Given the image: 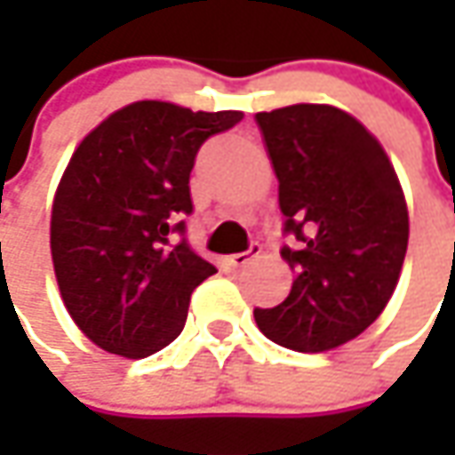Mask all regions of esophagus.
Instances as JSON below:
<instances>
[{
    "label": "esophagus",
    "instance_id": "obj_1",
    "mask_svg": "<svg viewBox=\"0 0 455 455\" xmlns=\"http://www.w3.org/2000/svg\"><path fill=\"white\" fill-rule=\"evenodd\" d=\"M260 251H263V248H260V243H251V248H248V251L230 255L228 260H230V266H233V268H243V266H248L251 260H255V258L260 255Z\"/></svg>",
    "mask_w": 455,
    "mask_h": 455
}]
</instances>
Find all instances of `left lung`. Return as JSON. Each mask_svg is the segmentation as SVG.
Returning a JSON list of instances; mask_svg holds the SVG:
<instances>
[{
	"label": "left lung",
	"instance_id": "8db88e82",
	"mask_svg": "<svg viewBox=\"0 0 455 455\" xmlns=\"http://www.w3.org/2000/svg\"><path fill=\"white\" fill-rule=\"evenodd\" d=\"M275 180L291 293L255 308L258 329L296 352L359 337L393 296L408 251V207L385 149L334 106L255 114Z\"/></svg>",
	"mask_w": 455,
	"mask_h": 455
}]
</instances>
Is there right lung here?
<instances>
[{
    "label": "right lung",
    "mask_w": 455,
    "mask_h": 455,
    "mask_svg": "<svg viewBox=\"0 0 455 455\" xmlns=\"http://www.w3.org/2000/svg\"><path fill=\"white\" fill-rule=\"evenodd\" d=\"M240 111L139 100L88 133L52 202L50 251L60 296L100 349L149 357L182 334L189 296L215 266L187 243L189 172Z\"/></svg>",
    "instance_id": "right-lung-1"
}]
</instances>
